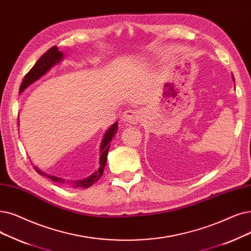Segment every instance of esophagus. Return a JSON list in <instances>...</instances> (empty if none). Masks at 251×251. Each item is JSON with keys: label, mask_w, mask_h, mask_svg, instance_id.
<instances>
[{"label": "esophagus", "mask_w": 251, "mask_h": 251, "mask_svg": "<svg viewBox=\"0 0 251 251\" xmlns=\"http://www.w3.org/2000/svg\"><path fill=\"white\" fill-rule=\"evenodd\" d=\"M140 112L138 110H128L124 112L122 116V121L126 124H137L140 121Z\"/></svg>", "instance_id": "obj_1"}]
</instances>
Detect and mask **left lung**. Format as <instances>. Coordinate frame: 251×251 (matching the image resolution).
<instances>
[{"label":"left lung","instance_id":"1","mask_svg":"<svg viewBox=\"0 0 251 251\" xmlns=\"http://www.w3.org/2000/svg\"><path fill=\"white\" fill-rule=\"evenodd\" d=\"M233 78H234V75H233Z\"/></svg>","mask_w":251,"mask_h":251}]
</instances>
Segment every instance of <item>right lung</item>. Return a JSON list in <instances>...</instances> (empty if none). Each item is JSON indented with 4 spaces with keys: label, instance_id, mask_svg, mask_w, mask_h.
Listing matches in <instances>:
<instances>
[{
    "label": "right lung",
    "instance_id": "add662e5",
    "mask_svg": "<svg viewBox=\"0 0 251 251\" xmlns=\"http://www.w3.org/2000/svg\"><path fill=\"white\" fill-rule=\"evenodd\" d=\"M62 58V52L58 51V47L57 46H53L50 49H48L43 55L38 59V61L35 63L34 67H32L28 73L25 75V78L20 84L19 87V93L23 92L28 85H30L31 83H34L35 81H37L39 78H41L43 75H44L46 72H48V70H50V68H52L54 64L56 62H58L60 59ZM118 131V123H115L112 125V127L107 130L104 134L103 140L101 143V148H100V168L97 171H95L92 176L88 178L83 179V180H75V181H72V183H74L75 187H80V188H89L91 187L92 184H94L97 180H99L103 174V170L106 164V157H107V152L108 150H110L111 147V141L113 140V138L115 137L116 133ZM35 170L41 174V176H44L48 178H50L51 180L55 181V182H59V183H64V179H62L61 177H56V176H49V174L41 171L38 167L34 166Z\"/></svg>",
    "mask_w": 251,
    "mask_h": 251
}]
</instances>
